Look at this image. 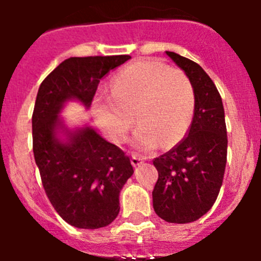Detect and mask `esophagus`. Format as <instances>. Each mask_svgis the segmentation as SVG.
Masks as SVG:
<instances>
[{"mask_svg": "<svg viewBox=\"0 0 261 261\" xmlns=\"http://www.w3.org/2000/svg\"><path fill=\"white\" fill-rule=\"evenodd\" d=\"M144 161L145 159L142 158V156H140V155H137V154H132V165L135 166H140L141 165V163H144Z\"/></svg>", "mask_w": 261, "mask_h": 261, "instance_id": "esophagus-1", "label": "esophagus"}]
</instances>
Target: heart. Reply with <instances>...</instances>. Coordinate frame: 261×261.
I'll list each match as a JSON object with an SVG mask.
<instances>
[{
	"instance_id": "obj_1",
	"label": "heart",
	"mask_w": 261,
	"mask_h": 261,
	"mask_svg": "<svg viewBox=\"0 0 261 261\" xmlns=\"http://www.w3.org/2000/svg\"><path fill=\"white\" fill-rule=\"evenodd\" d=\"M193 111L195 87L190 77L154 60L137 61L119 71L111 81V96H99L93 105L94 117L116 144L125 140L137 120L141 126L133 144L145 151L181 141Z\"/></svg>"
}]
</instances>
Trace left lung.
<instances>
[{
    "label": "left lung",
    "mask_w": 261,
    "mask_h": 261,
    "mask_svg": "<svg viewBox=\"0 0 261 261\" xmlns=\"http://www.w3.org/2000/svg\"><path fill=\"white\" fill-rule=\"evenodd\" d=\"M195 87V111L188 135L171 150L153 159L158 180L153 206L162 220L188 223L216 202L227 161V135L222 99L204 69L175 52H166Z\"/></svg>",
    "instance_id": "left-lung-1"
}]
</instances>
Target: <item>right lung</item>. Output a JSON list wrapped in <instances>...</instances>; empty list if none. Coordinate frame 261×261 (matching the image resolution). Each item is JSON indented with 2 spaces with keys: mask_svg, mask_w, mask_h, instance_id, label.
<instances>
[{
  "mask_svg": "<svg viewBox=\"0 0 261 261\" xmlns=\"http://www.w3.org/2000/svg\"><path fill=\"white\" fill-rule=\"evenodd\" d=\"M130 59L119 56L70 57L45 77L32 114V150L45 195L69 225L99 229L120 212L119 193L133 174L130 158L91 128L56 138L62 103L75 98L89 107L108 71Z\"/></svg>",
  "mask_w": 261,
  "mask_h": 261,
  "instance_id": "right-lung-1",
  "label": "right lung"
}]
</instances>
